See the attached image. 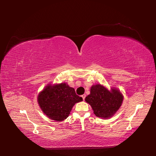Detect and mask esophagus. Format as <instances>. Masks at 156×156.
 I'll return each instance as SVG.
<instances>
[{
  "label": "esophagus",
  "instance_id": "obj_1",
  "mask_svg": "<svg viewBox=\"0 0 156 156\" xmlns=\"http://www.w3.org/2000/svg\"><path fill=\"white\" fill-rule=\"evenodd\" d=\"M81 97L83 98V100H84V98H85V97H86V95H85V94H84V95H82Z\"/></svg>",
  "mask_w": 156,
  "mask_h": 156
}]
</instances>
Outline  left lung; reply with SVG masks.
Masks as SVG:
<instances>
[{"label":"left lung","instance_id":"8db88e82","mask_svg":"<svg viewBox=\"0 0 156 156\" xmlns=\"http://www.w3.org/2000/svg\"><path fill=\"white\" fill-rule=\"evenodd\" d=\"M97 117L107 119L117 112L123 101V96L118 89L107 88L100 84L91 87L90 94L85 98Z\"/></svg>","mask_w":156,"mask_h":156}]
</instances>
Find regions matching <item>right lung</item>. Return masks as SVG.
<instances>
[{"label":"right lung","mask_w":156,"mask_h":156,"mask_svg":"<svg viewBox=\"0 0 156 156\" xmlns=\"http://www.w3.org/2000/svg\"><path fill=\"white\" fill-rule=\"evenodd\" d=\"M82 100L74 89L65 83L49 84L38 96V103L43 112L51 120L58 122L65 120L73 105Z\"/></svg>","instance_id":"add662e5"}]
</instances>
